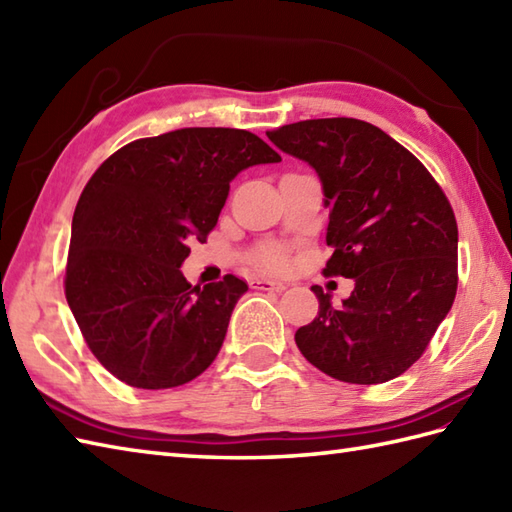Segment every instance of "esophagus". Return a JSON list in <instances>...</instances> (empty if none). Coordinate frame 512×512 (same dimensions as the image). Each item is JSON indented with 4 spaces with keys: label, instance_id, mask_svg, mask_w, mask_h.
I'll use <instances>...</instances> for the list:
<instances>
[{
    "label": "esophagus",
    "instance_id": "obj_1",
    "mask_svg": "<svg viewBox=\"0 0 512 512\" xmlns=\"http://www.w3.org/2000/svg\"><path fill=\"white\" fill-rule=\"evenodd\" d=\"M250 288H255V290H270V292H281V290H286V284H281V281H275V279L253 277V279H250Z\"/></svg>",
    "mask_w": 512,
    "mask_h": 512
}]
</instances>
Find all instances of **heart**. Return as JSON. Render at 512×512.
Returning <instances> with one entry per match:
<instances>
[{
    "label": "heart",
    "instance_id": "heart-1",
    "mask_svg": "<svg viewBox=\"0 0 512 512\" xmlns=\"http://www.w3.org/2000/svg\"><path fill=\"white\" fill-rule=\"evenodd\" d=\"M257 262L262 264L264 268H268V270L284 268V266H286V253H284V248H279V246H268V248H264L262 253L257 255Z\"/></svg>",
    "mask_w": 512,
    "mask_h": 512
}]
</instances>
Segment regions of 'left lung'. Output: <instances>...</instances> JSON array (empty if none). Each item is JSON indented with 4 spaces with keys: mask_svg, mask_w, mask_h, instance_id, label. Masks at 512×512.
<instances>
[{
    "mask_svg": "<svg viewBox=\"0 0 512 512\" xmlns=\"http://www.w3.org/2000/svg\"><path fill=\"white\" fill-rule=\"evenodd\" d=\"M266 134L317 171L334 248L323 273L354 279L339 308L312 286L319 317L297 330V347L343 383H387L418 361L453 306L458 224L447 195L416 156L358 118Z\"/></svg>",
    "mask_w": 512,
    "mask_h": 512,
    "instance_id": "left-lung-1",
    "label": "left lung"
}]
</instances>
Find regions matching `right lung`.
Segmentation results:
<instances>
[{
    "label": "right lung",
    "instance_id": "add662e5",
    "mask_svg": "<svg viewBox=\"0 0 512 512\" xmlns=\"http://www.w3.org/2000/svg\"><path fill=\"white\" fill-rule=\"evenodd\" d=\"M262 138L184 127L140 138L96 169L76 204L65 299L101 365L138 389L209 367L246 281L191 286L180 266L206 242L239 171L279 162Z\"/></svg>",
    "mask_w": 512,
    "mask_h": 512
}]
</instances>
